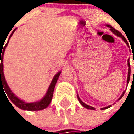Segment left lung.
<instances>
[{"instance_id": "1", "label": "left lung", "mask_w": 134, "mask_h": 134, "mask_svg": "<svg viewBox=\"0 0 134 134\" xmlns=\"http://www.w3.org/2000/svg\"><path fill=\"white\" fill-rule=\"evenodd\" d=\"M105 26H106L107 27H109L110 29V31H111L113 33L115 34V35L118 36V37H121V38L123 39V41H124V42H125V43L127 44V46L129 45V43H128V41H127V40L126 39V38L124 37V36L122 35V34L120 33V32H119L118 31L115 30V29H114V28H113L112 26H110V25L106 24ZM128 67H129V69H128V78H127V84H129V82L130 76H131V67H130V63L129 62H128ZM124 93H125V91H124V92H123V93H122V95L121 96V97H120V98L118 99V100H121V99L122 98V97L124 96ZM77 98H78L79 102L80 103V104H81L84 107V108H87V109H90V110H95V109H96L95 108H93V107H92V106H90V105H87V104H85V103H83V102L81 100V99L80 98V97H79L78 96H77ZM111 106H112V105H108V106L104 107V108H101V110L107 109V108H110Z\"/></svg>"}]
</instances>
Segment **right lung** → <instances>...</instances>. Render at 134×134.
<instances>
[{"instance_id": "add662e5", "label": "right lung", "mask_w": 134, "mask_h": 134, "mask_svg": "<svg viewBox=\"0 0 134 134\" xmlns=\"http://www.w3.org/2000/svg\"><path fill=\"white\" fill-rule=\"evenodd\" d=\"M16 30V29H15L14 30L12 31V33L9 36V38L8 40L7 43L3 47V49H2L3 51H1L0 49V87L1 86H3V87L4 88L5 92L7 94V97H8V98H9L11 100V102L13 103L15 105L21 108L22 110H29V111H34V110H41L44 108H46L47 107L49 106V105L52 101L53 96V93H54V90L55 87V85L57 82L59 77L61 74V71H59L56 74L54 77H53L52 80L51 82V83L49 85V87L48 88V90L47 91V93L45 94V96L40 100L36 101V102H34V103H26L25 101L22 100L21 99H19L17 96L14 94V93L11 91L10 89V87H8L5 78L4 73H3V55H4L5 50V48L7 47L8 44L9 42V39L10 37L12 36L13 34L14 33V31ZM5 43V42H4ZM2 54H1V53Z\"/></svg>"}]
</instances>
